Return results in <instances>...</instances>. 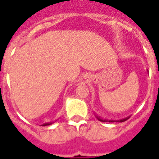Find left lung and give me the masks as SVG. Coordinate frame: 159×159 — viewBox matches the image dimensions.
Here are the masks:
<instances>
[{
	"mask_svg": "<svg viewBox=\"0 0 159 159\" xmlns=\"http://www.w3.org/2000/svg\"><path fill=\"white\" fill-rule=\"evenodd\" d=\"M130 117H125V118H123V119H120V120H117V121H115V120H107V119H103V118H101L100 117H98V116H96V118L99 121H100V122H110V123H113V122H119V123H123V122H124V121H126V120H128L129 118Z\"/></svg>",
	"mask_w": 159,
	"mask_h": 159,
	"instance_id": "obj_1",
	"label": "left lung"
}]
</instances>
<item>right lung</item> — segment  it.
<instances>
[{"label":"right lung","instance_id":"obj_1","mask_svg":"<svg viewBox=\"0 0 159 159\" xmlns=\"http://www.w3.org/2000/svg\"><path fill=\"white\" fill-rule=\"evenodd\" d=\"M52 122H50V123H43L42 126H48V125H50V124H52Z\"/></svg>","mask_w":159,"mask_h":159}]
</instances>
